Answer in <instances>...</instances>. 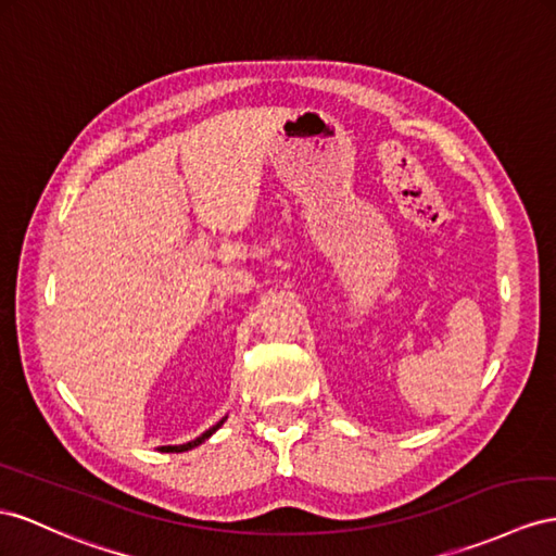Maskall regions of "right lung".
<instances>
[{
  "label": "right lung",
  "mask_w": 556,
  "mask_h": 556,
  "mask_svg": "<svg viewBox=\"0 0 556 556\" xmlns=\"http://www.w3.org/2000/svg\"><path fill=\"white\" fill-rule=\"evenodd\" d=\"M225 422V418L220 420V422H216V425H213V427H208V430L202 434V437H197V439H192V441H188V444H180V446H162L160 451H164V453H182V451H190V448H194V446H199V444H202V441H206L213 432H216L218 430V427Z\"/></svg>",
  "instance_id": "obj_1"
}]
</instances>
